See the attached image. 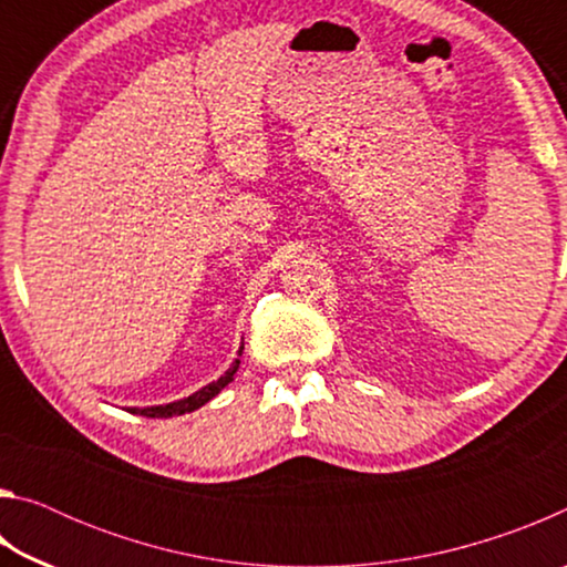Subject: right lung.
I'll list each match as a JSON object with an SVG mask.
<instances>
[{"mask_svg":"<svg viewBox=\"0 0 567 567\" xmlns=\"http://www.w3.org/2000/svg\"><path fill=\"white\" fill-rule=\"evenodd\" d=\"M239 354H243V348H239ZM237 368H239V358L233 362V368H229L223 378L215 380V382H209V385H207V388H203V390H197L195 395H189V398H185V400H177V402H169V405L142 408V410H140V408H132L130 412H134V415H145V417H172V415H185V412H192V410L203 408L205 402L213 400V398L217 395V392L227 385V382H233Z\"/></svg>","mask_w":567,"mask_h":567,"instance_id":"add662e5","label":"right lung"}]
</instances>
